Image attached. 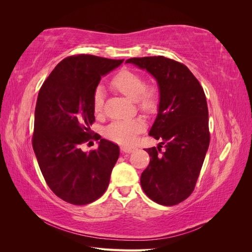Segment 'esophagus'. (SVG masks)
<instances>
[{
  "label": "esophagus",
  "mask_w": 252,
  "mask_h": 252,
  "mask_svg": "<svg viewBox=\"0 0 252 252\" xmlns=\"http://www.w3.org/2000/svg\"><path fill=\"white\" fill-rule=\"evenodd\" d=\"M121 150L125 152V154H130V152H133L135 150V147H129V146H122Z\"/></svg>",
  "instance_id": "34e87169"
}]
</instances>
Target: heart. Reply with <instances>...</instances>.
Segmentation results:
<instances>
[{
    "mask_svg": "<svg viewBox=\"0 0 252 252\" xmlns=\"http://www.w3.org/2000/svg\"><path fill=\"white\" fill-rule=\"evenodd\" d=\"M111 85L125 96L135 100L143 110H150L156 104V90L145 87V82L140 74L123 70L114 75ZM104 105V91L97 87L93 97V108L95 113H100ZM145 129V122L140 118L113 121L106 128V136L112 142L123 145L132 144Z\"/></svg>",
    "mask_w": 252,
    "mask_h": 252,
    "instance_id": "1",
    "label": "heart"
}]
</instances>
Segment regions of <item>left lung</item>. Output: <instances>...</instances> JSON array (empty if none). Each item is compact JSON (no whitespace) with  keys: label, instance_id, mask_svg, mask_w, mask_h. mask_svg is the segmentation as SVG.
Here are the masks:
<instances>
[{"label":"left lung","instance_id":"1","mask_svg":"<svg viewBox=\"0 0 252 252\" xmlns=\"http://www.w3.org/2000/svg\"><path fill=\"white\" fill-rule=\"evenodd\" d=\"M158 83V116L149 135L163 142L145 149L150 162L141 186L154 202L172 206L192 193L209 147L208 107L201 84L188 68L165 57L128 59ZM165 147L160 152V145Z\"/></svg>","mask_w":252,"mask_h":252}]
</instances>
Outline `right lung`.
Listing matches in <instances>:
<instances>
[{"mask_svg": "<svg viewBox=\"0 0 252 252\" xmlns=\"http://www.w3.org/2000/svg\"><path fill=\"white\" fill-rule=\"evenodd\" d=\"M123 61L90 55L66 58L39 91L32 147L47 185L65 202L89 204L108 187L120 156L118 145L94 136L100 140L97 149L84 152L80 146L93 139V97L101 78Z\"/></svg>", "mask_w": 252, "mask_h": 252, "instance_id": "add662e5", "label": "right lung"}]
</instances>
